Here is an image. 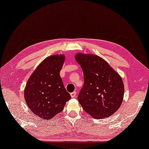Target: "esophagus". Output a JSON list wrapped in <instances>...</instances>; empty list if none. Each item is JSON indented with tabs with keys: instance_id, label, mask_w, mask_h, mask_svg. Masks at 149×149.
I'll return each instance as SVG.
<instances>
[{
	"instance_id": "obj_1",
	"label": "esophagus",
	"mask_w": 149,
	"mask_h": 149,
	"mask_svg": "<svg viewBox=\"0 0 149 149\" xmlns=\"http://www.w3.org/2000/svg\"><path fill=\"white\" fill-rule=\"evenodd\" d=\"M76 95H77V92L75 91L72 92H71V93H70V96H71L72 97H74L75 96H76Z\"/></svg>"
}]
</instances>
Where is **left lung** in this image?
<instances>
[{
  "label": "left lung",
  "mask_w": 149,
  "mask_h": 149,
  "mask_svg": "<svg viewBox=\"0 0 149 149\" xmlns=\"http://www.w3.org/2000/svg\"><path fill=\"white\" fill-rule=\"evenodd\" d=\"M75 58L84 74V85L78 96L80 104L95 119L110 116L122 103L124 86L121 78L98 56L78 53Z\"/></svg>",
  "instance_id": "8db88e82"
}]
</instances>
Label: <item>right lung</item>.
Segmentation results:
<instances>
[{
  "instance_id": "right-lung-1",
  "label": "right lung",
  "mask_w": 149,
  "mask_h": 149,
  "mask_svg": "<svg viewBox=\"0 0 149 149\" xmlns=\"http://www.w3.org/2000/svg\"><path fill=\"white\" fill-rule=\"evenodd\" d=\"M64 60V56L58 55L45 58L26 84L24 97L27 105L41 119L53 118L71 98L60 77Z\"/></svg>"
}]
</instances>
